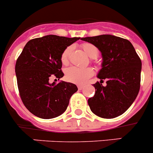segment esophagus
Listing matches in <instances>:
<instances>
[{
    "instance_id": "obj_1",
    "label": "esophagus",
    "mask_w": 153,
    "mask_h": 153,
    "mask_svg": "<svg viewBox=\"0 0 153 153\" xmlns=\"http://www.w3.org/2000/svg\"><path fill=\"white\" fill-rule=\"evenodd\" d=\"M78 88L79 90H81L83 88H84V85H78Z\"/></svg>"
}]
</instances>
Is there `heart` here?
Listing matches in <instances>:
<instances>
[{"instance_id":"1","label":"heart","mask_w":153,"mask_h":153,"mask_svg":"<svg viewBox=\"0 0 153 153\" xmlns=\"http://www.w3.org/2000/svg\"><path fill=\"white\" fill-rule=\"evenodd\" d=\"M81 48L86 54L90 58H96L99 55V49L94 45L89 42H85L81 45ZM72 51V46H68L63 50L60 57V60L63 65H67L69 61L71 52ZM94 71L91 67L78 68L71 66L65 72L66 79L69 82L77 84H84L88 81L89 78L93 75Z\"/></svg>"}]
</instances>
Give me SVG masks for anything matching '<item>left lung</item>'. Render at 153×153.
<instances>
[{
    "label": "left lung",
    "instance_id": "8db88e82",
    "mask_svg": "<svg viewBox=\"0 0 153 153\" xmlns=\"http://www.w3.org/2000/svg\"><path fill=\"white\" fill-rule=\"evenodd\" d=\"M81 39L97 47L103 58L97 76L101 81L93 84L96 93L88 99L90 110L102 118L117 117L128 110L138 94L140 58L132 44L121 37L108 34ZM104 79L106 80L105 87L101 84Z\"/></svg>",
    "mask_w": 153,
    "mask_h": 153
}]
</instances>
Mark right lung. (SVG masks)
<instances>
[{
  "mask_svg": "<svg viewBox=\"0 0 153 153\" xmlns=\"http://www.w3.org/2000/svg\"><path fill=\"white\" fill-rule=\"evenodd\" d=\"M79 39L48 35L31 39L24 47L16 63L18 88L23 104L35 116L42 119L60 116L78 90L72 83L51 84L49 79H60L64 75L62 52Z\"/></svg>",
  "mask_w": 153,
  "mask_h": 153,
  "instance_id": "obj_1",
  "label": "right lung"
}]
</instances>
